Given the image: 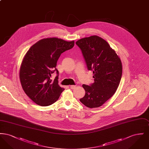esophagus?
<instances>
[{
  "label": "esophagus",
  "mask_w": 149,
  "mask_h": 149,
  "mask_svg": "<svg viewBox=\"0 0 149 149\" xmlns=\"http://www.w3.org/2000/svg\"><path fill=\"white\" fill-rule=\"evenodd\" d=\"M76 86L75 85H71L70 86V88H71V89H74L75 88Z\"/></svg>",
  "instance_id": "1"
}]
</instances>
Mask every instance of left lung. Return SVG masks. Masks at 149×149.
<instances>
[{"mask_svg": "<svg viewBox=\"0 0 149 149\" xmlns=\"http://www.w3.org/2000/svg\"><path fill=\"white\" fill-rule=\"evenodd\" d=\"M88 69L93 71L94 82L83 85L84 97L80 101L91 108L102 106L116 92L120 83L122 65L120 58L106 40L98 36L79 40Z\"/></svg>", "mask_w": 149, "mask_h": 149, "instance_id": "1", "label": "left lung"}]
</instances>
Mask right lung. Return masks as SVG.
Here are the masks:
<instances>
[{
    "mask_svg": "<svg viewBox=\"0 0 149 149\" xmlns=\"http://www.w3.org/2000/svg\"><path fill=\"white\" fill-rule=\"evenodd\" d=\"M74 46V41L47 38L36 43L27 52L22 62L19 79L24 92L37 104L50 106L64 91L58 84L57 61L62 53ZM55 71L57 76L52 81L50 77Z\"/></svg>",
    "mask_w": 149,
    "mask_h": 149,
    "instance_id": "add662e5",
    "label": "right lung"
}]
</instances>
